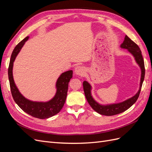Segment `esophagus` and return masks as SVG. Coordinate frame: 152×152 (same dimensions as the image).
<instances>
[{
  "mask_svg": "<svg viewBox=\"0 0 152 152\" xmlns=\"http://www.w3.org/2000/svg\"><path fill=\"white\" fill-rule=\"evenodd\" d=\"M75 73L77 75H83L85 73V68L82 66H76L75 68Z\"/></svg>",
  "mask_w": 152,
  "mask_h": 152,
  "instance_id": "esophagus-1",
  "label": "esophagus"
}]
</instances>
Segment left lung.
<instances>
[{
    "mask_svg": "<svg viewBox=\"0 0 152 152\" xmlns=\"http://www.w3.org/2000/svg\"><path fill=\"white\" fill-rule=\"evenodd\" d=\"M121 47L124 49H128L133 56H134L135 59L137 64L140 66L141 69V82H140V90L137 92V93L132 97L131 98L129 99L125 102H124L118 104H110L107 106H103L98 104L97 102H96L93 99V97L91 94V86L86 81H84L83 82V88L84 94L86 96V98L89 104L91 107L93 108V109L96 112L101 115H103L107 116H112L115 115L119 114L122 112L126 111L128 108H129L131 106L134 104L138 98L140 91L141 89V87L142 82L144 80L145 74V63H144V59L142 56L141 51L140 48H139L134 42L129 38L128 37L127 35H126L125 39L123 43L121 44Z\"/></svg>",
    "mask_w": 152,
    "mask_h": 152,
    "instance_id": "obj_1",
    "label": "left lung"
}]
</instances>
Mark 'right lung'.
Listing matches in <instances>:
<instances>
[{"mask_svg":"<svg viewBox=\"0 0 152 152\" xmlns=\"http://www.w3.org/2000/svg\"><path fill=\"white\" fill-rule=\"evenodd\" d=\"M28 39V37H26L20 43H18L14 49L11 54L10 65L8 68V77L9 80H10L11 94L16 103L25 112L37 118H48L58 113L62 109L66 98L68 82H70V80L73 77V71L69 70L64 72L58 78L56 82V94L49 102L46 103L34 102L26 99L21 94L14 82L12 77V66L13 62L16 56Z\"/></svg>","mask_w":152,"mask_h":152,"instance_id":"obj_1","label":"right lung"}]
</instances>
